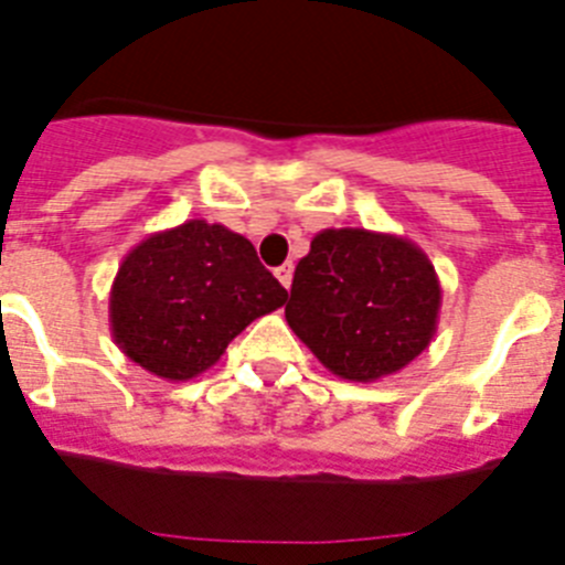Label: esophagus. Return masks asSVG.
Listing matches in <instances>:
<instances>
[{
    "instance_id": "esophagus-1",
    "label": "esophagus",
    "mask_w": 565,
    "mask_h": 565,
    "mask_svg": "<svg viewBox=\"0 0 565 565\" xmlns=\"http://www.w3.org/2000/svg\"><path fill=\"white\" fill-rule=\"evenodd\" d=\"M274 274H277V279H279V282H282V286L291 288V279H294V263H282V266H279L277 271H274Z\"/></svg>"
}]
</instances>
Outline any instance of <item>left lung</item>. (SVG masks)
<instances>
[{"mask_svg": "<svg viewBox=\"0 0 565 565\" xmlns=\"http://www.w3.org/2000/svg\"><path fill=\"white\" fill-rule=\"evenodd\" d=\"M438 311L441 282L413 239L326 228L297 263L286 319L333 376L376 382L427 351Z\"/></svg>", "mask_w": 565, "mask_h": 565, "instance_id": "obj_1", "label": "left lung"}]
</instances>
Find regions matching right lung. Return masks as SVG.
<instances>
[{
    "label": "right lung",
    "instance_id": "right-lung-1",
    "mask_svg": "<svg viewBox=\"0 0 565 565\" xmlns=\"http://www.w3.org/2000/svg\"><path fill=\"white\" fill-rule=\"evenodd\" d=\"M286 299L243 234L186 221L149 234L124 257L109 288V331L143 371L186 382Z\"/></svg>",
    "mask_w": 565,
    "mask_h": 565
}]
</instances>
